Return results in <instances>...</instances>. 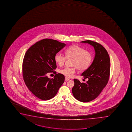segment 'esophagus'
I'll use <instances>...</instances> for the list:
<instances>
[{"label": "esophagus", "mask_w": 132, "mask_h": 132, "mask_svg": "<svg viewBox=\"0 0 132 132\" xmlns=\"http://www.w3.org/2000/svg\"><path fill=\"white\" fill-rule=\"evenodd\" d=\"M69 78H65V81H69Z\"/></svg>", "instance_id": "esophagus-1"}]
</instances>
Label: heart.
<instances>
[{"label":"heart","mask_w":132,"mask_h":132,"mask_svg":"<svg viewBox=\"0 0 132 132\" xmlns=\"http://www.w3.org/2000/svg\"><path fill=\"white\" fill-rule=\"evenodd\" d=\"M65 55L60 52L56 53L54 55V61L60 66L64 63L67 58H73L72 64L74 67H65L60 70L63 75L71 78L76 72L78 68L80 71L87 70L92 63L93 56L90 52L78 45H72L65 50Z\"/></svg>","instance_id":"1"}]
</instances>
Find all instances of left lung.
Segmentation results:
<instances>
[{
	"label": "left lung",
	"mask_w": 132,
	"mask_h": 132,
	"mask_svg": "<svg viewBox=\"0 0 132 132\" xmlns=\"http://www.w3.org/2000/svg\"><path fill=\"white\" fill-rule=\"evenodd\" d=\"M81 42L93 46L96 54L92 64L81 75L88 80L81 83L79 80L74 79L72 91L78 101L88 102L96 99L108 83L110 74V59L106 49L100 44L90 40Z\"/></svg>",
	"instance_id": "obj_1"
}]
</instances>
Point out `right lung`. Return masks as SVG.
Here are the masks:
<instances>
[{
	"instance_id": "right-lung-1",
	"label": "right lung",
	"mask_w": 132,
	"mask_h": 132,
	"mask_svg": "<svg viewBox=\"0 0 132 132\" xmlns=\"http://www.w3.org/2000/svg\"><path fill=\"white\" fill-rule=\"evenodd\" d=\"M66 44L45 39L32 45L26 53L22 63V76L26 85L35 96L46 101L54 97L64 81L65 77L56 73L54 55ZM53 73L54 79L47 75Z\"/></svg>"
}]
</instances>
